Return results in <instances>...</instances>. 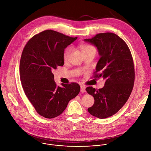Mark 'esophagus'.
<instances>
[{
    "instance_id": "34e87169",
    "label": "esophagus",
    "mask_w": 151,
    "mask_h": 151,
    "mask_svg": "<svg viewBox=\"0 0 151 151\" xmlns=\"http://www.w3.org/2000/svg\"><path fill=\"white\" fill-rule=\"evenodd\" d=\"M81 92L82 93H84V92H86V86H81Z\"/></svg>"
}]
</instances>
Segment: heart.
<instances>
[{
  "instance_id": "b5f03b06",
  "label": "heart",
  "mask_w": 151,
  "mask_h": 151,
  "mask_svg": "<svg viewBox=\"0 0 151 151\" xmlns=\"http://www.w3.org/2000/svg\"><path fill=\"white\" fill-rule=\"evenodd\" d=\"M71 49L70 47H68L65 49V52H64V55H63V58H64L65 60H66L68 59L70 53L71 52ZM81 51L83 53L88 52H89V51H91L93 50H95L94 47H93L92 46H91L90 45H88V44H82L81 45Z\"/></svg>"
}]
</instances>
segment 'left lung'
I'll return each mask as SVG.
<instances>
[{"label":"left lung","mask_w":151,"mask_h":151,"mask_svg":"<svg viewBox=\"0 0 151 151\" xmlns=\"http://www.w3.org/2000/svg\"><path fill=\"white\" fill-rule=\"evenodd\" d=\"M84 41L95 45L101 56L93 78L106 80L98 90L86 88L95 99L88 111L96 117L105 119L116 113L129 98L135 80L133 59L127 45L114 33H100Z\"/></svg>","instance_id":"1"}]
</instances>
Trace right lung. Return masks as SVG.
I'll list each match as a JSON object with an SVG mask.
<instances>
[{
  "instance_id": "1",
  "label": "right lung",
  "mask_w": 151,
  "mask_h": 151,
  "mask_svg": "<svg viewBox=\"0 0 151 151\" xmlns=\"http://www.w3.org/2000/svg\"><path fill=\"white\" fill-rule=\"evenodd\" d=\"M47 29L34 35L22 52L20 75L24 92L37 112L47 119L61 114L80 91L76 83L58 86L52 70L64 65L65 49L76 40Z\"/></svg>"
}]
</instances>
